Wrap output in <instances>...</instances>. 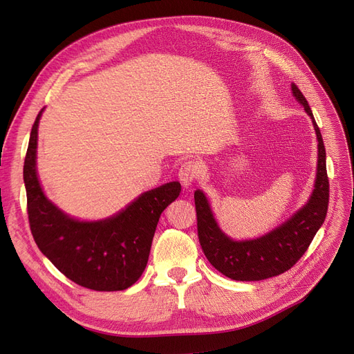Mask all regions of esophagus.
<instances>
[{"instance_id": "esophagus-1", "label": "esophagus", "mask_w": 354, "mask_h": 354, "mask_svg": "<svg viewBox=\"0 0 354 354\" xmlns=\"http://www.w3.org/2000/svg\"><path fill=\"white\" fill-rule=\"evenodd\" d=\"M202 174V165L199 161L189 160L181 164L178 169V178L185 186H190L192 183L196 181Z\"/></svg>"}]
</instances>
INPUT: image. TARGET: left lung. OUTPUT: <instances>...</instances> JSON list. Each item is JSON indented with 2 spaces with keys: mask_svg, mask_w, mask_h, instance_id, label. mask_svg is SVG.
<instances>
[{
  "mask_svg": "<svg viewBox=\"0 0 354 354\" xmlns=\"http://www.w3.org/2000/svg\"><path fill=\"white\" fill-rule=\"evenodd\" d=\"M291 91L313 121L318 138V173L309 202L271 233L254 240L234 241L216 225L209 203L201 190L194 192L198 216V237L206 259L225 277L236 281H259L293 268L308 250L315 234L325 221L330 202V180L326 174L325 146L312 109L293 83Z\"/></svg>",
  "mask_w": 354,
  "mask_h": 354,
  "instance_id": "left-lung-1",
  "label": "left lung"
}]
</instances>
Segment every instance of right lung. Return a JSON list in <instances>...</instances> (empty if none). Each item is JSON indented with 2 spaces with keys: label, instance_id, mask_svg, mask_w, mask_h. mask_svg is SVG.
<instances>
[{
  "label": "right lung",
  "instance_id": "right-lung-1",
  "mask_svg": "<svg viewBox=\"0 0 354 354\" xmlns=\"http://www.w3.org/2000/svg\"><path fill=\"white\" fill-rule=\"evenodd\" d=\"M39 111L32 126L23 180L35 243L73 283L95 291H120L135 284L148 263L160 216L181 192L178 181L146 192L118 215L98 223L76 221L45 198L36 176Z\"/></svg>",
  "mask_w": 354,
  "mask_h": 354
}]
</instances>
